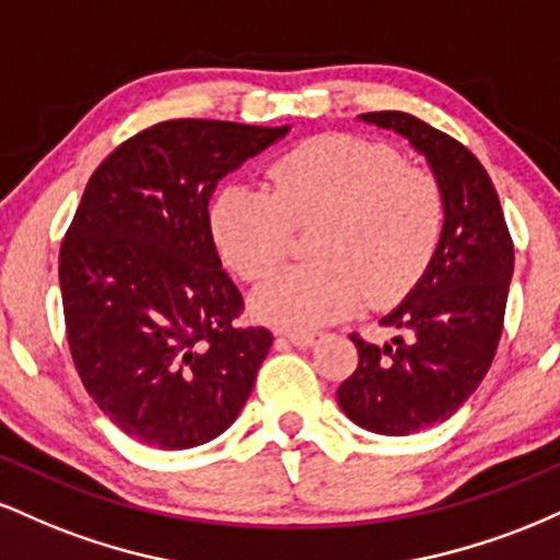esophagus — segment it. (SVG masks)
<instances>
[{
  "label": "esophagus",
  "instance_id": "1",
  "mask_svg": "<svg viewBox=\"0 0 560 560\" xmlns=\"http://www.w3.org/2000/svg\"><path fill=\"white\" fill-rule=\"evenodd\" d=\"M281 339H287L289 345H294V347H302V350H305V347H313L318 342V334H300V331H294V334H284V337Z\"/></svg>",
  "mask_w": 560,
  "mask_h": 560
}]
</instances>
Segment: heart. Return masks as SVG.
I'll list each match as a JSON object with an SVG mask.
<instances>
[{
	"label": "heart",
	"instance_id": "1",
	"mask_svg": "<svg viewBox=\"0 0 560 560\" xmlns=\"http://www.w3.org/2000/svg\"><path fill=\"white\" fill-rule=\"evenodd\" d=\"M273 191L229 182L208 208L223 262L247 281L287 258L294 229H316L311 266L287 268L253 294V313L284 331L350 316L361 300L397 302L432 262L445 231V197L429 171L402 165L395 147L355 133L300 141L271 165Z\"/></svg>",
	"mask_w": 560,
	"mask_h": 560
}]
</instances>
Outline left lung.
Segmentation results:
<instances>
[{
	"label": "left lung",
	"instance_id": "obj_1",
	"mask_svg": "<svg viewBox=\"0 0 560 560\" xmlns=\"http://www.w3.org/2000/svg\"><path fill=\"white\" fill-rule=\"evenodd\" d=\"M358 118L408 139L445 197V231L432 262L378 320L397 334L384 345L350 334L361 361L337 389L339 408L358 427L405 436L447 421L490 371L503 334L513 242L485 165L460 141L408 113Z\"/></svg>",
	"mask_w": 560,
	"mask_h": 560
}]
</instances>
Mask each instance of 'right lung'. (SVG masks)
Returning <instances> with one entry per match:
<instances>
[{"label":"right lung","instance_id":"1","mask_svg":"<svg viewBox=\"0 0 560 560\" xmlns=\"http://www.w3.org/2000/svg\"><path fill=\"white\" fill-rule=\"evenodd\" d=\"M289 126L165 120L89 178L60 247L68 345L120 432L186 450L223 434L253 392L271 331L236 324L244 300L208 226L218 182Z\"/></svg>","mask_w":560,"mask_h":560}]
</instances>
